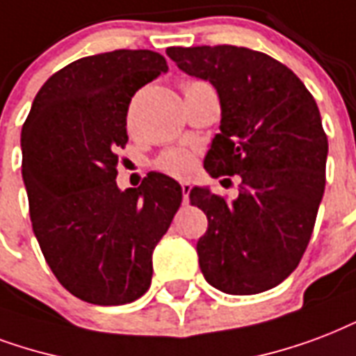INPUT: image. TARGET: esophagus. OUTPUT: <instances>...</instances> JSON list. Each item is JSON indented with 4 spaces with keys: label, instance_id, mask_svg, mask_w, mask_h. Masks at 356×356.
Returning a JSON list of instances; mask_svg holds the SVG:
<instances>
[{
    "label": "esophagus",
    "instance_id": "obj_1",
    "mask_svg": "<svg viewBox=\"0 0 356 356\" xmlns=\"http://www.w3.org/2000/svg\"><path fill=\"white\" fill-rule=\"evenodd\" d=\"M181 190H183V200H184V203H186V202H188L190 190H192V186H190V183L183 181V183H181Z\"/></svg>",
    "mask_w": 356,
    "mask_h": 356
}]
</instances>
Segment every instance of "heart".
<instances>
[{"label": "heart", "mask_w": 356, "mask_h": 356, "mask_svg": "<svg viewBox=\"0 0 356 356\" xmlns=\"http://www.w3.org/2000/svg\"><path fill=\"white\" fill-rule=\"evenodd\" d=\"M207 86L209 83H205V81L186 80L183 83V93H188V91H194V89L200 88H207ZM194 164H196L194 153H190L188 149L183 147L168 149L154 162V166L159 168L160 172L168 173L172 177H186L194 170Z\"/></svg>", "instance_id": "obj_1"}]
</instances>
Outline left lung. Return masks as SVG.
I'll list each match as a JSON object with an SVG mask.
<instances>
[{
    "instance_id": "1",
    "label": "left lung",
    "mask_w": 356,
    "mask_h": 356,
    "mask_svg": "<svg viewBox=\"0 0 356 356\" xmlns=\"http://www.w3.org/2000/svg\"><path fill=\"white\" fill-rule=\"evenodd\" d=\"M166 54L220 97V134L205 170L214 179L241 177L235 202L209 188L190 190V203L209 220L197 241L200 268L229 295L273 289L305 256L325 192L329 140L316 99L263 51L218 44L172 46Z\"/></svg>"
}]
</instances>
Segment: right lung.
<instances>
[{
	"instance_id": "right-lung-1",
	"label": "right lung",
	"mask_w": 356,
	"mask_h": 356,
	"mask_svg": "<svg viewBox=\"0 0 356 356\" xmlns=\"http://www.w3.org/2000/svg\"><path fill=\"white\" fill-rule=\"evenodd\" d=\"M166 70L151 50L76 59L44 81L22 127L35 237L59 284L91 305H127L147 291L153 248L183 202L162 173L124 192L115 183L130 100Z\"/></svg>"
}]
</instances>
